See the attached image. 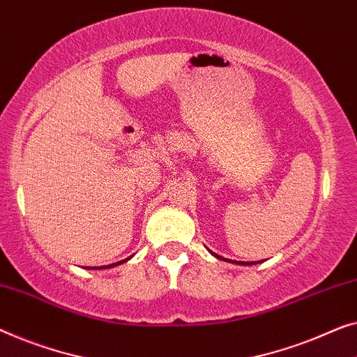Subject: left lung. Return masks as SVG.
<instances>
[{
  "mask_svg": "<svg viewBox=\"0 0 357 357\" xmlns=\"http://www.w3.org/2000/svg\"><path fill=\"white\" fill-rule=\"evenodd\" d=\"M213 255H214L215 257H219V259H224V257H222V256H217L215 252H213ZM236 264H246V266H250V264H255V262H240V261H238V262H236Z\"/></svg>",
  "mask_w": 357,
  "mask_h": 357,
  "instance_id": "8db88e82",
  "label": "left lung"
}]
</instances>
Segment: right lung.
I'll use <instances>...</instances> for the list:
<instances>
[{
	"label": "right lung",
	"instance_id": "1",
	"mask_svg": "<svg viewBox=\"0 0 357 357\" xmlns=\"http://www.w3.org/2000/svg\"><path fill=\"white\" fill-rule=\"evenodd\" d=\"M132 257V256H130ZM130 257H127V259H123V261H119V262H114V264H109V266H101V267H89V268H106V267H114V266H119V264H122V262H126V261H128L130 259Z\"/></svg>",
	"mask_w": 357,
	"mask_h": 357
}]
</instances>
